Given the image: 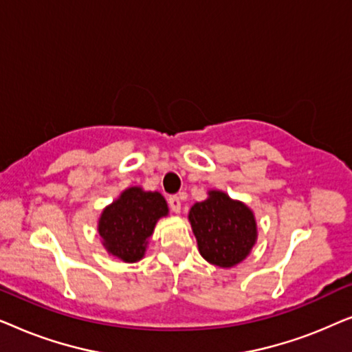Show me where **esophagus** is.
I'll return each instance as SVG.
<instances>
[{
  "instance_id": "obj_1",
  "label": "esophagus",
  "mask_w": 352,
  "mask_h": 352,
  "mask_svg": "<svg viewBox=\"0 0 352 352\" xmlns=\"http://www.w3.org/2000/svg\"><path fill=\"white\" fill-rule=\"evenodd\" d=\"M168 205H170L171 211H175V213H179L181 211V199L177 195H171L168 199Z\"/></svg>"
}]
</instances>
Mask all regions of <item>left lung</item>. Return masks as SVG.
I'll return each instance as SVG.
<instances>
[{
    "instance_id": "left-lung-1",
    "label": "left lung",
    "mask_w": 352,
    "mask_h": 352,
    "mask_svg": "<svg viewBox=\"0 0 352 352\" xmlns=\"http://www.w3.org/2000/svg\"><path fill=\"white\" fill-rule=\"evenodd\" d=\"M189 221L200 254L219 267H232L243 261L256 242L252 210L224 192L211 190L208 199L192 206Z\"/></svg>"
}]
</instances>
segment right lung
<instances>
[{
	"label": "right lung",
	"mask_w": 352,
	"mask_h": 352,
	"mask_svg": "<svg viewBox=\"0 0 352 352\" xmlns=\"http://www.w3.org/2000/svg\"><path fill=\"white\" fill-rule=\"evenodd\" d=\"M166 214L168 205L162 194L129 187L100 216L99 234L104 247L124 263L139 261L155 223Z\"/></svg>",
	"instance_id": "right-lung-1"
}]
</instances>
